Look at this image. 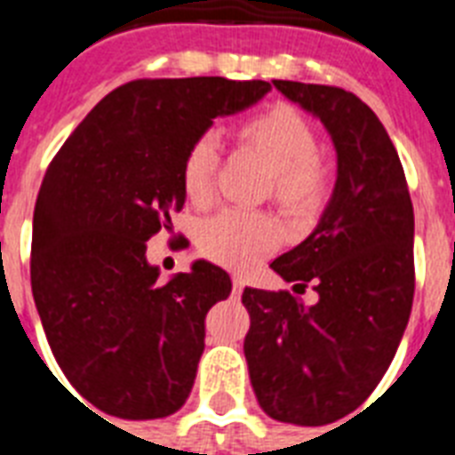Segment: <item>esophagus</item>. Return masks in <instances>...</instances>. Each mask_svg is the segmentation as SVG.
<instances>
[{
  "label": "esophagus",
  "instance_id": "esophagus-1",
  "mask_svg": "<svg viewBox=\"0 0 455 455\" xmlns=\"http://www.w3.org/2000/svg\"><path fill=\"white\" fill-rule=\"evenodd\" d=\"M231 283H234V295H241L243 288H245V278L234 276V278H231Z\"/></svg>",
  "mask_w": 455,
  "mask_h": 455
}]
</instances>
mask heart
Returning <instances> with one entry per match:
<instances>
[{"instance_id":"heart-1","label":"heart","mask_w":455,"mask_h":455,"mask_svg":"<svg viewBox=\"0 0 455 455\" xmlns=\"http://www.w3.org/2000/svg\"><path fill=\"white\" fill-rule=\"evenodd\" d=\"M238 137L271 167L274 196L291 212L316 210L331 191V174L318 153L316 132L291 103H274L238 127ZM217 141L203 134L188 146L181 164V188L188 203L210 205L217 177ZM200 255L227 269L248 271L262 262L281 241L274 217L245 210H221L198 228Z\"/></svg>"}]
</instances>
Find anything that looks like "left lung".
<instances>
[{"instance_id": "left-lung-1", "label": "left lung", "mask_w": 455, "mask_h": 455, "mask_svg": "<svg viewBox=\"0 0 455 455\" xmlns=\"http://www.w3.org/2000/svg\"><path fill=\"white\" fill-rule=\"evenodd\" d=\"M274 87L331 132L338 181L314 234L271 262L295 291L314 283L318 302L245 288L243 349L267 416L325 425L366 402L402 342L416 291L413 203L392 139L359 96L291 80Z\"/></svg>"}]
</instances>
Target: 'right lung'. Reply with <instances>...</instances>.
I'll return each mask as SVG.
<instances>
[{
    "mask_svg": "<svg viewBox=\"0 0 455 455\" xmlns=\"http://www.w3.org/2000/svg\"><path fill=\"white\" fill-rule=\"evenodd\" d=\"M269 89L227 77L127 82L49 163L32 217V295L60 371L103 413L151 420L184 406L205 314L231 278L200 259L157 283L146 241L184 207L188 146Z\"/></svg>",
    "mask_w": 455,
    "mask_h": 455,
    "instance_id": "obj_1",
    "label": "right lung"
}]
</instances>
